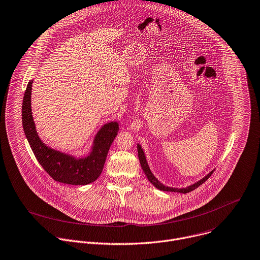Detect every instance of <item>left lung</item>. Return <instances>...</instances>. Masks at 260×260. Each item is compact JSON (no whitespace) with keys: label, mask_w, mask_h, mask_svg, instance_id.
Here are the masks:
<instances>
[{"label":"left lung","mask_w":260,"mask_h":260,"mask_svg":"<svg viewBox=\"0 0 260 260\" xmlns=\"http://www.w3.org/2000/svg\"><path fill=\"white\" fill-rule=\"evenodd\" d=\"M138 155H139V160H140V163H141V166L145 172V175L147 177V179L149 180V182L155 187L157 188L158 190H161V191H165V192H178V193H183V194H186V193H189V192H192L193 190L197 189L200 185H202L204 182H206L209 177L213 174V170H211L209 174L207 176H205L203 179H201L200 181H198L197 183H194L186 188H171V187H167V186H164L163 184H161L155 177L154 175L152 174V171L150 170V167L148 165V162L146 160V156H145V153L141 147L140 144H138Z\"/></svg>","instance_id":"8db88e82"}]
</instances>
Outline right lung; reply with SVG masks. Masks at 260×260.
<instances>
[{
    "instance_id": "obj_1",
    "label": "right lung",
    "mask_w": 260,
    "mask_h": 260,
    "mask_svg": "<svg viewBox=\"0 0 260 260\" xmlns=\"http://www.w3.org/2000/svg\"><path fill=\"white\" fill-rule=\"evenodd\" d=\"M32 81L27 83L22 103V125L39 163L56 182L82 186L95 182L101 175L112 142L118 133L117 121L105 123L96 134L88 156L76 158L52 149L39 137L31 112Z\"/></svg>"
}]
</instances>
